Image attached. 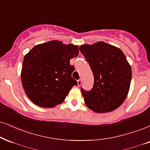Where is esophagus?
<instances>
[{
  "instance_id": "esophagus-1",
  "label": "esophagus",
  "mask_w": 150,
  "mask_h": 150,
  "mask_svg": "<svg viewBox=\"0 0 150 150\" xmlns=\"http://www.w3.org/2000/svg\"><path fill=\"white\" fill-rule=\"evenodd\" d=\"M77 83H78V86H80L81 83H82V81H81V79H79V80L77 81Z\"/></svg>"
}]
</instances>
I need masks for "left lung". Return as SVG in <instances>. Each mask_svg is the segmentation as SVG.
<instances>
[{
  "instance_id": "1",
  "label": "left lung",
  "mask_w": 150,
  "mask_h": 150,
  "mask_svg": "<svg viewBox=\"0 0 150 150\" xmlns=\"http://www.w3.org/2000/svg\"><path fill=\"white\" fill-rule=\"evenodd\" d=\"M79 50L94 75L92 90L81 88L86 106L95 112H111L126 99L132 80V69L119 48L103 42L84 44Z\"/></svg>"
}]
</instances>
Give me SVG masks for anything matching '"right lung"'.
I'll return each mask as SVG.
<instances>
[{
	"label": "right lung",
	"instance_id": "1",
	"mask_svg": "<svg viewBox=\"0 0 150 150\" xmlns=\"http://www.w3.org/2000/svg\"><path fill=\"white\" fill-rule=\"evenodd\" d=\"M79 47L58 40L35 46L25 55L21 74L23 88L33 103L53 108L62 103L77 81L69 60L78 56Z\"/></svg>",
	"mask_w": 150,
	"mask_h": 150
}]
</instances>
